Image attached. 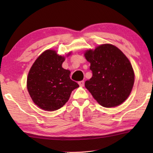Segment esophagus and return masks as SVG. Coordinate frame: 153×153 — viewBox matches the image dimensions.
I'll use <instances>...</instances> for the list:
<instances>
[{
  "label": "esophagus",
  "mask_w": 153,
  "mask_h": 153,
  "mask_svg": "<svg viewBox=\"0 0 153 153\" xmlns=\"http://www.w3.org/2000/svg\"><path fill=\"white\" fill-rule=\"evenodd\" d=\"M78 84H79V85L80 86H83L84 85V80H82V81H79V82H78Z\"/></svg>",
  "instance_id": "1"
}]
</instances>
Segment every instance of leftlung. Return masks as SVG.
Masks as SVG:
<instances>
[{
    "label": "left lung",
    "instance_id": "8db88e82",
    "mask_svg": "<svg viewBox=\"0 0 153 153\" xmlns=\"http://www.w3.org/2000/svg\"><path fill=\"white\" fill-rule=\"evenodd\" d=\"M92 77L85 82L95 100L102 107L121 105L132 90L134 74L128 59L112 45H102L85 53Z\"/></svg>",
    "mask_w": 153,
    "mask_h": 153
}]
</instances>
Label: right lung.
Here are the masks:
<instances>
[{
    "instance_id": "add662e5",
    "label": "right lung",
    "mask_w": 153,
    "mask_h": 153,
    "mask_svg": "<svg viewBox=\"0 0 153 153\" xmlns=\"http://www.w3.org/2000/svg\"><path fill=\"white\" fill-rule=\"evenodd\" d=\"M65 57L47 50L31 67L27 87L33 102L46 111H56L68 101L71 93L79 87L70 79V71L62 67Z\"/></svg>"
}]
</instances>
